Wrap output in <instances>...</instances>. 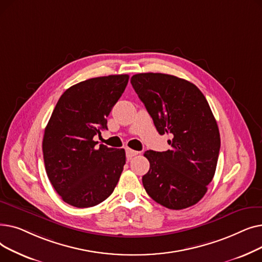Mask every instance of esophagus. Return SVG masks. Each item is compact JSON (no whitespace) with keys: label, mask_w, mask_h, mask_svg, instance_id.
Listing matches in <instances>:
<instances>
[{"label":"esophagus","mask_w":262,"mask_h":262,"mask_svg":"<svg viewBox=\"0 0 262 262\" xmlns=\"http://www.w3.org/2000/svg\"><path fill=\"white\" fill-rule=\"evenodd\" d=\"M138 154H139V152H137V150H134V149H132V148H126V157H127L128 159L133 158L134 156L138 155Z\"/></svg>","instance_id":"obj_1"}]
</instances>
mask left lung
Returning a JSON list of instances; mask_svg holds the SVG:
<instances>
[{
  "mask_svg": "<svg viewBox=\"0 0 262 262\" xmlns=\"http://www.w3.org/2000/svg\"><path fill=\"white\" fill-rule=\"evenodd\" d=\"M132 85L152 117L157 132L172 140L166 152L146 150V193L169 209L195 205L207 192L220 152L216 121L201 90L192 82L163 73H139Z\"/></svg>",
  "mask_w": 262,
  "mask_h": 262,
  "instance_id": "obj_1",
  "label": "left lung"
}]
</instances>
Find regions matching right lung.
Instances as JSON below:
<instances>
[{
    "instance_id": "obj_1",
    "label": "right lung",
    "mask_w": 262,
    "mask_h": 262,
    "mask_svg": "<svg viewBox=\"0 0 262 262\" xmlns=\"http://www.w3.org/2000/svg\"><path fill=\"white\" fill-rule=\"evenodd\" d=\"M127 74L94 77L67 89L45 130L49 180L63 202L77 208L99 205L113 193L125 164L124 148L95 146L107 117L126 88Z\"/></svg>"
}]
</instances>
